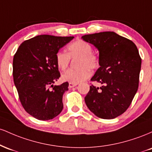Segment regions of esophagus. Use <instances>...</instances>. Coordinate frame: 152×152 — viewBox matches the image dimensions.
<instances>
[{"label": "esophagus", "mask_w": 152, "mask_h": 152, "mask_svg": "<svg viewBox=\"0 0 152 152\" xmlns=\"http://www.w3.org/2000/svg\"><path fill=\"white\" fill-rule=\"evenodd\" d=\"M78 85V83H69V87L70 88H73V87H75V86H76Z\"/></svg>", "instance_id": "1"}]
</instances>
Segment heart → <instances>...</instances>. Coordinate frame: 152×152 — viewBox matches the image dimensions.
<instances>
[{
	"label": "heart",
	"instance_id": "obj_1",
	"mask_svg": "<svg viewBox=\"0 0 152 152\" xmlns=\"http://www.w3.org/2000/svg\"><path fill=\"white\" fill-rule=\"evenodd\" d=\"M68 51H58L56 56V61L61 70H65L70 62V58L78 57L76 61L77 69H71L62 74V79L70 83H78L90 77V69L94 70L99 66L97 56L92 53V47L89 43L82 40L71 43L68 46Z\"/></svg>",
	"mask_w": 152,
	"mask_h": 152
}]
</instances>
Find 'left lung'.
<instances>
[{
    "label": "left lung",
    "instance_id": "8db88e82",
    "mask_svg": "<svg viewBox=\"0 0 152 152\" xmlns=\"http://www.w3.org/2000/svg\"><path fill=\"white\" fill-rule=\"evenodd\" d=\"M81 38L99 50L100 67L91 81L102 84L100 88L90 86L85 97L87 107L101 118L117 117L126 111L138 90L142 58L137 47L113 31L84 35Z\"/></svg>",
    "mask_w": 152,
    "mask_h": 152
}]
</instances>
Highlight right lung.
I'll return each mask as SVG.
<instances>
[{"label":"right lung","mask_w":152,"mask_h":152,"mask_svg":"<svg viewBox=\"0 0 152 152\" xmlns=\"http://www.w3.org/2000/svg\"><path fill=\"white\" fill-rule=\"evenodd\" d=\"M74 38L40 35L23 42L14 55L13 76L19 99L26 112L38 120L53 119L61 112L69 83L53 86L60 77L56 56Z\"/></svg>","instance_id":"obj_1"}]
</instances>
